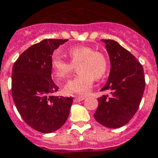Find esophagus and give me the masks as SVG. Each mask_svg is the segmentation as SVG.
I'll return each mask as SVG.
<instances>
[{
    "mask_svg": "<svg viewBox=\"0 0 158 158\" xmlns=\"http://www.w3.org/2000/svg\"><path fill=\"white\" fill-rule=\"evenodd\" d=\"M85 98V97H75V98H74V102H75V103H78V102H80V101H83Z\"/></svg>",
    "mask_w": 158,
    "mask_h": 158,
    "instance_id": "1",
    "label": "esophagus"
}]
</instances>
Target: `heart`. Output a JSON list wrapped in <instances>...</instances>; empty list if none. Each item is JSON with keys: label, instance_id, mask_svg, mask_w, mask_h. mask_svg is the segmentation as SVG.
<instances>
[{"label": "heart", "instance_id": "heart-1", "mask_svg": "<svg viewBox=\"0 0 158 158\" xmlns=\"http://www.w3.org/2000/svg\"><path fill=\"white\" fill-rule=\"evenodd\" d=\"M71 62L59 55H54L51 60V69L58 81L65 79L74 65L77 64L78 74L69 79L64 86L65 94H87L95 79L105 75L108 69V60L101 51L94 50L87 45H76L68 50Z\"/></svg>", "mask_w": 158, "mask_h": 158}]
</instances>
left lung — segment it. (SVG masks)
Returning <instances> with one entry per match:
<instances>
[{
    "instance_id": "8db88e82",
    "label": "left lung",
    "mask_w": 158,
    "mask_h": 158,
    "mask_svg": "<svg viewBox=\"0 0 158 158\" xmlns=\"http://www.w3.org/2000/svg\"><path fill=\"white\" fill-rule=\"evenodd\" d=\"M109 55L111 69L101 91H110V97L98 98L94 114L96 121L109 128L127 124L138 111L145 89L143 65L129 51L113 40H102Z\"/></svg>"
}]
</instances>
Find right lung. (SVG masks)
<instances>
[{"mask_svg":"<svg viewBox=\"0 0 158 158\" xmlns=\"http://www.w3.org/2000/svg\"><path fill=\"white\" fill-rule=\"evenodd\" d=\"M68 40L45 39L29 47L15 61L11 94L23 120L43 133L58 130L68 118L73 98L53 96L59 87L51 79L54 50Z\"/></svg>","mask_w":158,"mask_h":158,"instance_id":"add662e5","label":"right lung"}]
</instances>
